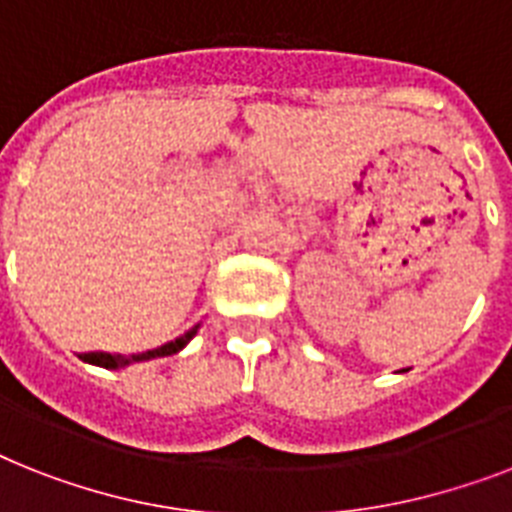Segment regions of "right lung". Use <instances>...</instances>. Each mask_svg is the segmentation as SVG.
Instances as JSON below:
<instances>
[{"label": "right lung", "instance_id": "add662e5", "mask_svg": "<svg viewBox=\"0 0 512 512\" xmlns=\"http://www.w3.org/2000/svg\"><path fill=\"white\" fill-rule=\"evenodd\" d=\"M199 331V323L197 326H191L186 334H181L178 339L173 342L162 344L157 350H147V352H139V355H110V352H86L81 355L83 363H91V365H99V368H110V371H118V368H126V365H134V363H144V360H155V357H168V355H176L186 347V344L197 336Z\"/></svg>", "mask_w": 512, "mask_h": 512}]
</instances>
